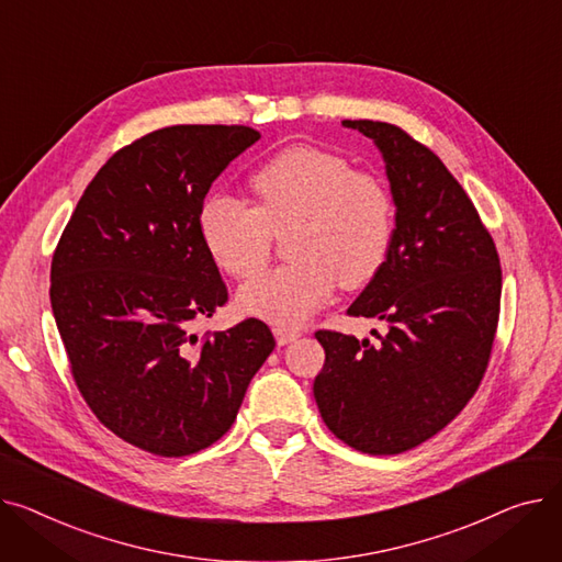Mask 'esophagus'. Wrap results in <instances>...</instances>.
<instances>
[{
  "label": "esophagus",
  "mask_w": 562,
  "mask_h": 562,
  "mask_svg": "<svg viewBox=\"0 0 562 562\" xmlns=\"http://www.w3.org/2000/svg\"><path fill=\"white\" fill-rule=\"evenodd\" d=\"M300 336H302V334L296 331V328H285V326H277V328H274V338H277V342H279L281 347L294 342Z\"/></svg>",
  "instance_id": "1"
}]
</instances>
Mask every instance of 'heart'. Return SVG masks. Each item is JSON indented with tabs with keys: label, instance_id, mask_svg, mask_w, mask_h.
I'll return each mask as SVG.
<instances>
[{
	"label": "heart",
	"instance_id": "1",
	"mask_svg": "<svg viewBox=\"0 0 562 562\" xmlns=\"http://www.w3.org/2000/svg\"><path fill=\"white\" fill-rule=\"evenodd\" d=\"M256 206L213 192L200 209V236L217 268L249 279L268 266L274 238H288L290 266L245 283L238 308L283 326L306 322L342 283L360 288L385 266L394 200L385 181L353 170L334 151L294 145L254 172Z\"/></svg>",
	"mask_w": 562,
	"mask_h": 562
}]
</instances>
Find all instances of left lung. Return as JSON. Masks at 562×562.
Segmentation results:
<instances>
[{"label":"left lung","instance_id":"8db88e82","mask_svg":"<svg viewBox=\"0 0 562 562\" xmlns=\"http://www.w3.org/2000/svg\"><path fill=\"white\" fill-rule=\"evenodd\" d=\"M374 140L397 211L381 272L349 306L376 317V345L317 331L326 360L313 394L324 424L370 453L408 451L460 413L481 385L497 334L502 266L490 231L445 162L404 128L342 120Z\"/></svg>","mask_w":562,"mask_h":562}]
</instances>
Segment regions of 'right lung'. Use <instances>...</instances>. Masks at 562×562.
<instances>
[{
	"label": "right lung",
	"mask_w": 562,
	"mask_h": 562,
	"mask_svg": "<svg viewBox=\"0 0 562 562\" xmlns=\"http://www.w3.org/2000/svg\"><path fill=\"white\" fill-rule=\"evenodd\" d=\"M260 134L165 126L115 151L88 183L52 258L49 300L81 397L109 431L181 458L217 442L274 349L266 322L192 334L228 300L200 209Z\"/></svg>",
	"instance_id": "right-lung-1"
}]
</instances>
